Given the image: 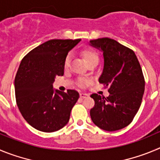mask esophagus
Here are the masks:
<instances>
[{
    "label": "esophagus",
    "mask_w": 160,
    "mask_h": 160,
    "mask_svg": "<svg viewBox=\"0 0 160 160\" xmlns=\"http://www.w3.org/2000/svg\"><path fill=\"white\" fill-rule=\"evenodd\" d=\"M80 98H82V99H83V98L88 97V95L87 93L82 92V93H80Z\"/></svg>",
    "instance_id": "34e87169"
}]
</instances>
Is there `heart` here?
Returning a JSON list of instances; mask_svg holds the SVG:
<instances>
[{
    "label": "heart",
    "mask_w": 160,
    "mask_h": 160,
    "mask_svg": "<svg viewBox=\"0 0 160 160\" xmlns=\"http://www.w3.org/2000/svg\"><path fill=\"white\" fill-rule=\"evenodd\" d=\"M82 55H83V58L85 60L86 63L89 62L91 60H98V56L94 51L91 49H84L82 51ZM70 61V56H68L67 58L65 60V67H67L69 64ZM88 83V81L87 80H80L79 81V85L81 86V87H84Z\"/></svg>",
    "instance_id": "heart-1"
}]
</instances>
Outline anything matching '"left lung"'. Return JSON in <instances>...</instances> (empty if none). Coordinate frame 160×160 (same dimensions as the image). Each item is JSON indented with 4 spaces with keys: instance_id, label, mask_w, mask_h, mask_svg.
I'll return each instance as SVG.
<instances>
[{
    "instance_id": "obj_1",
    "label": "left lung",
    "mask_w": 160,
    "mask_h": 160,
    "mask_svg": "<svg viewBox=\"0 0 160 160\" xmlns=\"http://www.w3.org/2000/svg\"><path fill=\"white\" fill-rule=\"evenodd\" d=\"M89 44L103 53V67L99 82L108 87L107 98L91 95L95 106L90 116L93 123L108 132L130 124L141 105L145 82L140 64L130 48L115 40L100 38Z\"/></svg>"
}]
</instances>
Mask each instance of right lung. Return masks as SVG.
Instances as JSON below:
<instances>
[{
	"label": "right lung",
	"instance_id": "1",
	"mask_svg": "<svg viewBox=\"0 0 160 160\" xmlns=\"http://www.w3.org/2000/svg\"><path fill=\"white\" fill-rule=\"evenodd\" d=\"M80 41L50 40L21 60L15 77L17 104L24 119L37 130L53 132L64 128L79 99L77 91L55 90L56 77L64 75L68 53Z\"/></svg>",
	"mask_w": 160,
	"mask_h": 160
}]
</instances>
